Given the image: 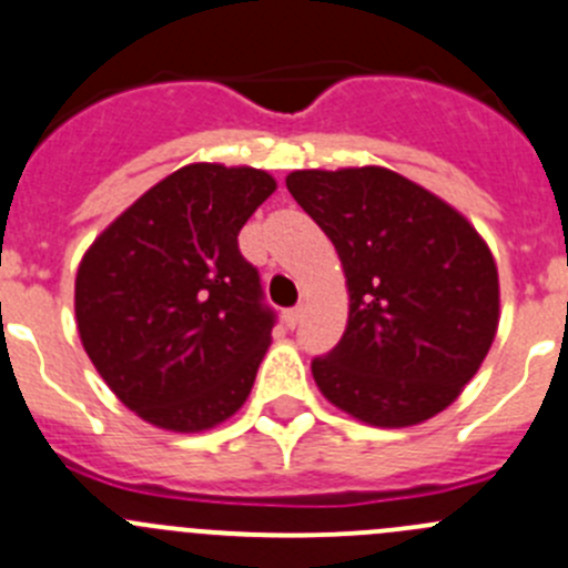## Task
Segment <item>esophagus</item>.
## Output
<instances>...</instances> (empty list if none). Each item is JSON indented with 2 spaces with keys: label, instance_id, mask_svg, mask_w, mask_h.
<instances>
[{
  "label": "esophagus",
  "instance_id": "esophagus-1",
  "mask_svg": "<svg viewBox=\"0 0 568 568\" xmlns=\"http://www.w3.org/2000/svg\"><path fill=\"white\" fill-rule=\"evenodd\" d=\"M285 324H288V327L291 329H294L296 327V324H300V318H302V307L300 305H296V307H288V311H285Z\"/></svg>",
  "mask_w": 568,
  "mask_h": 568
}]
</instances>
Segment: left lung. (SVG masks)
Listing matches in <instances>:
<instances>
[{
    "mask_svg": "<svg viewBox=\"0 0 568 568\" xmlns=\"http://www.w3.org/2000/svg\"><path fill=\"white\" fill-rule=\"evenodd\" d=\"M291 196L341 257L349 318L313 357L318 390L372 427H410L453 405L486 361L499 277L475 227L383 166L291 172Z\"/></svg>",
    "mask_w": 568,
    "mask_h": 568,
    "instance_id": "1",
    "label": "left lung"
}]
</instances>
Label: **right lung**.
<instances>
[{"label": "right lung", "instance_id": "obj_1", "mask_svg": "<svg viewBox=\"0 0 568 568\" xmlns=\"http://www.w3.org/2000/svg\"><path fill=\"white\" fill-rule=\"evenodd\" d=\"M274 189L261 169L191 163L132 202L82 257L80 341L144 422L211 430L250 396L274 311L239 233Z\"/></svg>", "mask_w": 568, "mask_h": 568}]
</instances>
